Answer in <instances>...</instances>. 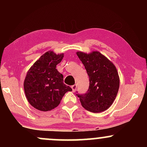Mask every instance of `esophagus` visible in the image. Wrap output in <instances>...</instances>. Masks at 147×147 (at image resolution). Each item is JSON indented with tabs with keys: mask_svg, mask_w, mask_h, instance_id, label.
<instances>
[{
	"mask_svg": "<svg viewBox=\"0 0 147 147\" xmlns=\"http://www.w3.org/2000/svg\"><path fill=\"white\" fill-rule=\"evenodd\" d=\"M71 88H72V91H73V92H75V91L77 90V84H74V85H72V86H71Z\"/></svg>",
	"mask_w": 147,
	"mask_h": 147,
	"instance_id": "obj_1",
	"label": "esophagus"
}]
</instances>
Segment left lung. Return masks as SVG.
Here are the masks:
<instances>
[{
	"label": "left lung",
	"instance_id": "8db88e82",
	"mask_svg": "<svg viewBox=\"0 0 147 147\" xmlns=\"http://www.w3.org/2000/svg\"><path fill=\"white\" fill-rule=\"evenodd\" d=\"M89 77V88L84 94H76L85 109L93 113L106 111L113 104L119 86L117 69L100 52H77Z\"/></svg>",
	"mask_w": 147,
	"mask_h": 147
}]
</instances>
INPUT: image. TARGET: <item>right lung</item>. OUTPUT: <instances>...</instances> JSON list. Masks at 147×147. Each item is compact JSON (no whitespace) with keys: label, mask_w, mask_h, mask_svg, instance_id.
<instances>
[{"label":"right lung","mask_w":147,"mask_h":147,"mask_svg":"<svg viewBox=\"0 0 147 147\" xmlns=\"http://www.w3.org/2000/svg\"><path fill=\"white\" fill-rule=\"evenodd\" d=\"M63 54L49 51L37 60L27 73L24 90L28 102L41 111H48L60 104L65 92L72 88L63 83V76L56 66L63 59Z\"/></svg>","instance_id":"right-lung-1"}]
</instances>
